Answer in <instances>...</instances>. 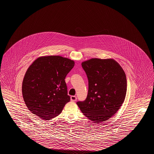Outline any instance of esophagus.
<instances>
[{
  "label": "esophagus",
  "instance_id": "obj_1",
  "mask_svg": "<svg viewBox=\"0 0 154 154\" xmlns=\"http://www.w3.org/2000/svg\"><path fill=\"white\" fill-rule=\"evenodd\" d=\"M70 100L72 102H75L77 100V97L75 96H72L70 97Z\"/></svg>",
  "mask_w": 154,
  "mask_h": 154
}]
</instances>
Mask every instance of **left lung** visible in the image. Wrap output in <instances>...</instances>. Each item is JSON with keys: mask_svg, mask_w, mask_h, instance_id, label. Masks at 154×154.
I'll list each match as a JSON object with an SVG mask.
<instances>
[{"mask_svg": "<svg viewBox=\"0 0 154 154\" xmlns=\"http://www.w3.org/2000/svg\"><path fill=\"white\" fill-rule=\"evenodd\" d=\"M81 65L88 77V95L77 104L85 117L99 124L114 116L124 102L126 74L112 59L92 58L82 62Z\"/></svg>", "mask_w": 154, "mask_h": 154, "instance_id": "8db88e82", "label": "left lung"}]
</instances>
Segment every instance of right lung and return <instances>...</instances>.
Returning a JSON list of instances; mask_svg holds the SVG:
<instances>
[{
  "label": "right lung",
  "instance_id": "1",
  "mask_svg": "<svg viewBox=\"0 0 154 154\" xmlns=\"http://www.w3.org/2000/svg\"><path fill=\"white\" fill-rule=\"evenodd\" d=\"M74 62L59 55L40 57L28 69L22 92L30 112L44 121L59 115L70 100L65 79Z\"/></svg>",
  "mask_w": 154,
  "mask_h": 154
}]
</instances>
